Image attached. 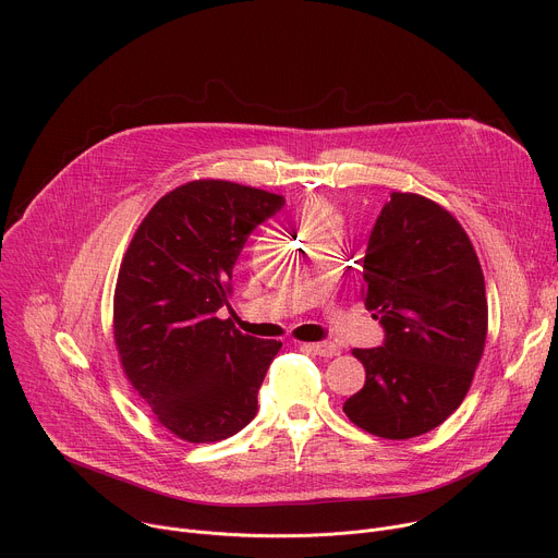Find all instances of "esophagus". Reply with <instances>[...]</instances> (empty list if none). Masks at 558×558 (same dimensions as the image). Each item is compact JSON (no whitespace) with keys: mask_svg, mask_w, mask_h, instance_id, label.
Instances as JSON below:
<instances>
[{"mask_svg":"<svg viewBox=\"0 0 558 558\" xmlns=\"http://www.w3.org/2000/svg\"><path fill=\"white\" fill-rule=\"evenodd\" d=\"M308 351H313L315 355L320 357H333V355H340V347L333 344V342H313V344H306Z\"/></svg>","mask_w":558,"mask_h":558,"instance_id":"1","label":"esophagus"}]
</instances>
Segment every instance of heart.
<instances>
[{"instance_id": "1", "label": "heart", "mask_w": 558, "mask_h": 558, "mask_svg": "<svg viewBox=\"0 0 558 558\" xmlns=\"http://www.w3.org/2000/svg\"><path fill=\"white\" fill-rule=\"evenodd\" d=\"M300 222H302V231H304V229L325 225V222H338V216L325 201H308L300 211Z\"/></svg>"}]
</instances>
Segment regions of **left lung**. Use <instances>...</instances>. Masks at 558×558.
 <instances>
[{
	"mask_svg": "<svg viewBox=\"0 0 558 558\" xmlns=\"http://www.w3.org/2000/svg\"><path fill=\"white\" fill-rule=\"evenodd\" d=\"M362 295L384 344L353 349L362 390L347 417L384 439L420 437L463 402L488 336L480 258L459 220L430 198L392 192L368 235Z\"/></svg>",
	"mask_w": 558,
	"mask_h": 558,
	"instance_id": "8db88e82",
	"label": "left lung"
}]
</instances>
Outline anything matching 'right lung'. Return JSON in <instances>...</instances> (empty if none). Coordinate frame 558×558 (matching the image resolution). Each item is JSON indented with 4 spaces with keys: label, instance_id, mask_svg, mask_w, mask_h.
Listing matches in <instances>:
<instances>
[{
    "label": "right lung",
    "instance_id": "add662e5",
    "mask_svg": "<svg viewBox=\"0 0 558 558\" xmlns=\"http://www.w3.org/2000/svg\"><path fill=\"white\" fill-rule=\"evenodd\" d=\"M284 198L231 181H192L138 225L114 289L121 366L156 422L190 444L243 430L282 342L220 320L231 271L250 233Z\"/></svg>",
    "mask_w": 558,
    "mask_h": 558
}]
</instances>
